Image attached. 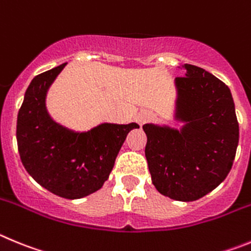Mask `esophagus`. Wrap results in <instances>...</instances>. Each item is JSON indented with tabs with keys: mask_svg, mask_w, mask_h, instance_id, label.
I'll return each instance as SVG.
<instances>
[{
	"mask_svg": "<svg viewBox=\"0 0 251 251\" xmlns=\"http://www.w3.org/2000/svg\"><path fill=\"white\" fill-rule=\"evenodd\" d=\"M149 119H150V115L149 114H140L139 116H137V121H139L140 124H144V123H146V121L149 120Z\"/></svg>",
	"mask_w": 251,
	"mask_h": 251,
	"instance_id": "1",
	"label": "esophagus"
}]
</instances>
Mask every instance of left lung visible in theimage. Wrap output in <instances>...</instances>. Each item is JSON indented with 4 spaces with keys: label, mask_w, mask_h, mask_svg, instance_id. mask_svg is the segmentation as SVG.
I'll use <instances>...</instances> for the list:
<instances>
[{
    "label": "left lung",
    "mask_w": 251,
    "mask_h": 251,
    "mask_svg": "<svg viewBox=\"0 0 251 251\" xmlns=\"http://www.w3.org/2000/svg\"><path fill=\"white\" fill-rule=\"evenodd\" d=\"M175 120L180 130L145 124V156L156 190L179 201L202 198L224 181L235 159L239 124L229 87L194 65L180 66Z\"/></svg>",
    "instance_id": "obj_1"
}]
</instances>
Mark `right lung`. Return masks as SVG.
Returning <instances> with one entry per match:
<instances>
[{"mask_svg":"<svg viewBox=\"0 0 251 251\" xmlns=\"http://www.w3.org/2000/svg\"><path fill=\"white\" fill-rule=\"evenodd\" d=\"M66 64L31 81L17 115V146L27 173L38 184L65 199H81L101 189L135 123L101 124L76 132L53 121L46 95Z\"/></svg>","mask_w":251,"mask_h":251,"instance_id":"1","label":"right lung"}]
</instances>
